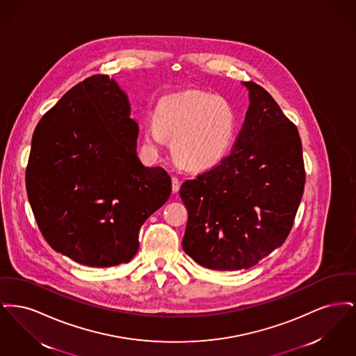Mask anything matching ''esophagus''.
<instances>
[{
	"label": "esophagus",
	"instance_id": "1",
	"mask_svg": "<svg viewBox=\"0 0 356 356\" xmlns=\"http://www.w3.org/2000/svg\"><path fill=\"white\" fill-rule=\"evenodd\" d=\"M180 189V181L177 177H172V192L177 193Z\"/></svg>",
	"mask_w": 356,
	"mask_h": 356
}]
</instances>
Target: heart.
<instances>
[{
    "label": "heart",
    "mask_w": 356,
    "mask_h": 356,
    "mask_svg": "<svg viewBox=\"0 0 356 356\" xmlns=\"http://www.w3.org/2000/svg\"><path fill=\"white\" fill-rule=\"evenodd\" d=\"M236 112L220 96L186 90L164 96L154 109V122L144 125L147 145L159 151L172 140V154L188 170H208L229 151L236 132Z\"/></svg>",
    "instance_id": "heart-1"
}]
</instances>
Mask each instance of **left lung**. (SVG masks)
<instances>
[{
	"label": "left lung",
	"instance_id": "1",
	"mask_svg": "<svg viewBox=\"0 0 356 356\" xmlns=\"http://www.w3.org/2000/svg\"><path fill=\"white\" fill-rule=\"evenodd\" d=\"M235 147L216 167L186 180L183 250L216 271L248 270L280 247L293 225L305 183L298 128L252 81Z\"/></svg>",
	"mask_w": 356,
	"mask_h": 356
}]
</instances>
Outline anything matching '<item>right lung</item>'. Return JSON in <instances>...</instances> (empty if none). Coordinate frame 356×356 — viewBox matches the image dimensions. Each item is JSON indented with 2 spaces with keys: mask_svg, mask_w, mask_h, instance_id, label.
<instances>
[{
  "mask_svg": "<svg viewBox=\"0 0 356 356\" xmlns=\"http://www.w3.org/2000/svg\"><path fill=\"white\" fill-rule=\"evenodd\" d=\"M128 96L96 74L73 86L34 129L26 192L51 248L88 267L128 263L144 221L170 199V175L137 157Z\"/></svg>",
  "mask_w": 356,
  "mask_h": 356,
  "instance_id": "obj_1",
  "label": "right lung"
}]
</instances>
